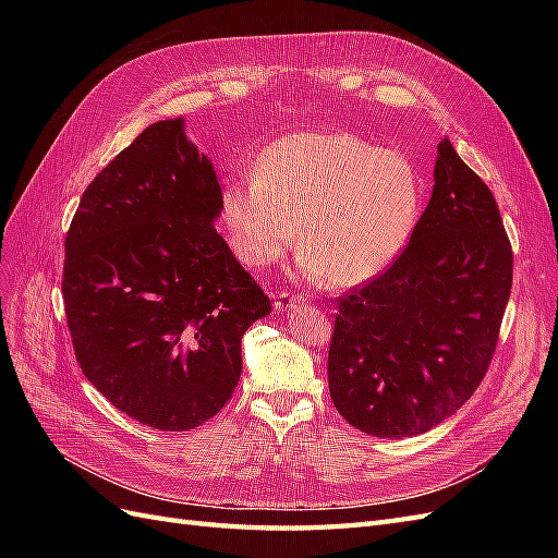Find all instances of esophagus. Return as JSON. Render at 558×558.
Wrapping results in <instances>:
<instances>
[{
  "instance_id": "obj_1",
  "label": "esophagus",
  "mask_w": 558,
  "mask_h": 558,
  "mask_svg": "<svg viewBox=\"0 0 558 558\" xmlns=\"http://www.w3.org/2000/svg\"><path fill=\"white\" fill-rule=\"evenodd\" d=\"M300 302H305V295H295V293H289V291H281L275 298V310L277 312L293 310L295 305H300Z\"/></svg>"
}]
</instances>
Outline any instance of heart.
Masks as SVG:
<instances>
[{"label":"heart","mask_w":558,"mask_h":558,"mask_svg":"<svg viewBox=\"0 0 558 558\" xmlns=\"http://www.w3.org/2000/svg\"><path fill=\"white\" fill-rule=\"evenodd\" d=\"M424 181L408 154L351 132H295L267 146L221 193V223L242 265L265 269L293 248L300 272L335 286L391 265L418 221Z\"/></svg>","instance_id":"obj_1"}]
</instances>
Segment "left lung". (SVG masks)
<instances>
[{"label":"left lung","mask_w":558,"mask_h":558,"mask_svg":"<svg viewBox=\"0 0 558 558\" xmlns=\"http://www.w3.org/2000/svg\"><path fill=\"white\" fill-rule=\"evenodd\" d=\"M512 265L496 197L442 140L433 195L408 246L337 300L328 351L337 412L377 437L442 424L492 365Z\"/></svg>","instance_id":"8db88e82"}]
</instances>
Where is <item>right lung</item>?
<instances>
[{
  "label": "right lung",
  "mask_w": 558,
  "mask_h": 558,
  "mask_svg": "<svg viewBox=\"0 0 558 558\" xmlns=\"http://www.w3.org/2000/svg\"><path fill=\"white\" fill-rule=\"evenodd\" d=\"M221 185L183 121L148 125L99 172L64 240L62 298L83 375L158 430L223 410L242 335L272 312L214 228Z\"/></svg>",
  "instance_id": "right-lung-1"
}]
</instances>
